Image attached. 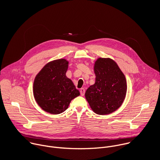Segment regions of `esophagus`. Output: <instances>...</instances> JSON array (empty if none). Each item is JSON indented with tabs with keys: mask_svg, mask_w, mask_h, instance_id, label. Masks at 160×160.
<instances>
[{
	"mask_svg": "<svg viewBox=\"0 0 160 160\" xmlns=\"http://www.w3.org/2000/svg\"><path fill=\"white\" fill-rule=\"evenodd\" d=\"M80 93H81V95L82 96H84V93H85V89H84V88L81 89V90H80Z\"/></svg>",
	"mask_w": 160,
	"mask_h": 160,
	"instance_id": "esophagus-1",
	"label": "esophagus"
}]
</instances>
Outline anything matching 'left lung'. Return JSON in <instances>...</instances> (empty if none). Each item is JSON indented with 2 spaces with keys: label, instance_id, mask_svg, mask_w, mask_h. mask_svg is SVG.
<instances>
[{
  "label": "left lung",
  "instance_id": "obj_1",
  "mask_svg": "<svg viewBox=\"0 0 160 160\" xmlns=\"http://www.w3.org/2000/svg\"><path fill=\"white\" fill-rule=\"evenodd\" d=\"M95 82L86 92L85 97L96 114L114 112L122 105L126 95L125 76L111 58H99L95 62Z\"/></svg>",
  "mask_w": 160,
  "mask_h": 160
}]
</instances>
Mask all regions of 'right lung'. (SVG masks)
Masks as SVG:
<instances>
[{
    "mask_svg": "<svg viewBox=\"0 0 160 160\" xmlns=\"http://www.w3.org/2000/svg\"><path fill=\"white\" fill-rule=\"evenodd\" d=\"M68 62L58 59L50 62L37 74L33 84L34 98L46 112L58 114L68 108L71 101L80 95L66 76Z\"/></svg>",
    "mask_w": 160,
    "mask_h": 160,
    "instance_id": "add662e5",
    "label": "right lung"
}]
</instances>
